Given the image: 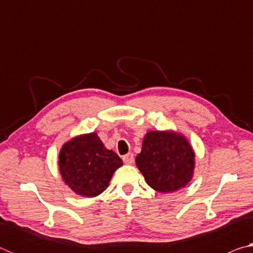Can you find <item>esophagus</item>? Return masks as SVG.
Here are the masks:
<instances>
[{"label":"esophagus","mask_w":253,"mask_h":253,"mask_svg":"<svg viewBox=\"0 0 253 253\" xmlns=\"http://www.w3.org/2000/svg\"><path fill=\"white\" fill-rule=\"evenodd\" d=\"M123 161L125 164H132L134 163V155L132 154H126V155L123 156Z\"/></svg>","instance_id":"34e87169"}]
</instances>
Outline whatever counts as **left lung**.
I'll return each instance as SVG.
<instances>
[{"mask_svg": "<svg viewBox=\"0 0 253 253\" xmlns=\"http://www.w3.org/2000/svg\"><path fill=\"white\" fill-rule=\"evenodd\" d=\"M136 164L149 186L161 193H169L191 181L194 152L185 137L176 132L148 131Z\"/></svg>", "mask_w": 253, "mask_h": 253, "instance_id": "8db88e82", "label": "left lung"}]
</instances>
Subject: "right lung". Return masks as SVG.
<instances>
[{"mask_svg":"<svg viewBox=\"0 0 253 253\" xmlns=\"http://www.w3.org/2000/svg\"><path fill=\"white\" fill-rule=\"evenodd\" d=\"M123 161L107 149L96 132L77 136L63 145L59 154V169L63 181L75 193L93 198L109 185Z\"/></svg>","mask_w":253,"mask_h":253,"instance_id":"1","label":"right lung"}]
</instances>
